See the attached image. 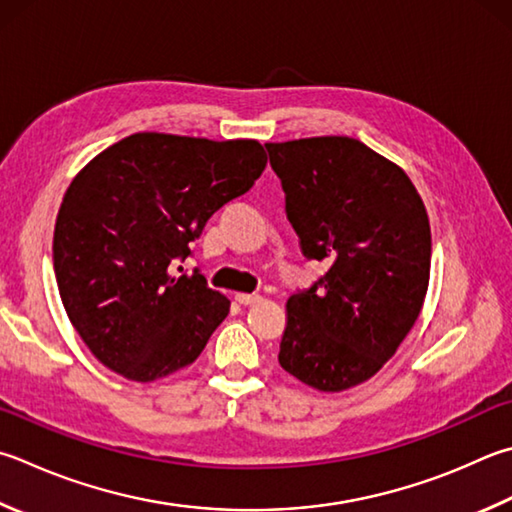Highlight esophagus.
<instances>
[{
    "label": "esophagus",
    "instance_id": "1",
    "mask_svg": "<svg viewBox=\"0 0 512 512\" xmlns=\"http://www.w3.org/2000/svg\"><path fill=\"white\" fill-rule=\"evenodd\" d=\"M235 300H237L241 306H250V304L262 302V295H257V293H237Z\"/></svg>",
    "mask_w": 512,
    "mask_h": 512
}]
</instances>
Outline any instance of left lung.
<instances>
[{"mask_svg":"<svg viewBox=\"0 0 512 512\" xmlns=\"http://www.w3.org/2000/svg\"><path fill=\"white\" fill-rule=\"evenodd\" d=\"M306 259L327 264L286 302L280 365L320 392L365 383L421 313L432 235L401 167L349 136L266 143Z\"/></svg>","mask_w":512,"mask_h":512,"instance_id":"obj_1","label":"left lung"}]
</instances>
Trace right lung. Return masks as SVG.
Segmentation results:
<instances>
[{"label": "right lung", "mask_w": 512, "mask_h": 512, "mask_svg": "<svg viewBox=\"0 0 512 512\" xmlns=\"http://www.w3.org/2000/svg\"><path fill=\"white\" fill-rule=\"evenodd\" d=\"M264 167L257 141L156 132L127 136L82 167L55 219L53 268L71 324L102 365L150 383L199 358L230 302L199 268H174Z\"/></svg>", "instance_id": "add662e5"}]
</instances>
